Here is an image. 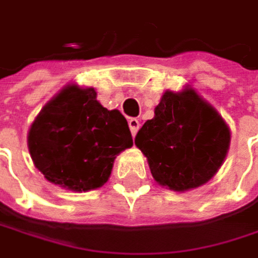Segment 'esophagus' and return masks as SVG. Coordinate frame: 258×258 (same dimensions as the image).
Returning a JSON list of instances; mask_svg holds the SVG:
<instances>
[{
  "label": "esophagus",
  "instance_id": "1",
  "mask_svg": "<svg viewBox=\"0 0 258 258\" xmlns=\"http://www.w3.org/2000/svg\"><path fill=\"white\" fill-rule=\"evenodd\" d=\"M128 125H130V131L133 134V137H136L137 131L140 128V121L137 118H130L128 119Z\"/></svg>",
  "mask_w": 258,
  "mask_h": 258
}]
</instances>
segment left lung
I'll use <instances>...</instances> for the list:
<instances>
[{
	"label": "left lung",
	"mask_w": 258,
	"mask_h": 258,
	"mask_svg": "<svg viewBox=\"0 0 258 258\" xmlns=\"http://www.w3.org/2000/svg\"><path fill=\"white\" fill-rule=\"evenodd\" d=\"M134 143L159 185L186 192L217 174L230 150L231 131L218 111L187 85L163 94Z\"/></svg>",
	"instance_id": "left-lung-1"
}]
</instances>
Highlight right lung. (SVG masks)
<instances>
[{"label": "right lung", "instance_id": "obj_1", "mask_svg": "<svg viewBox=\"0 0 258 258\" xmlns=\"http://www.w3.org/2000/svg\"><path fill=\"white\" fill-rule=\"evenodd\" d=\"M27 144L50 183L88 192L107 183L115 157L133 146V137L124 115L102 107L94 88L69 84L34 118Z\"/></svg>", "mask_w": 258, "mask_h": 258}]
</instances>
